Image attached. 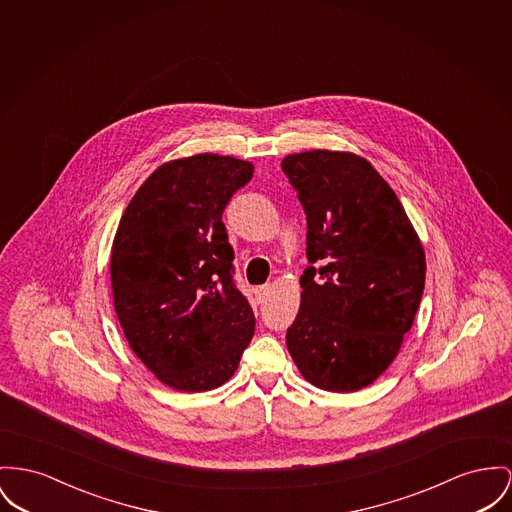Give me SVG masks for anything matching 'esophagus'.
Wrapping results in <instances>:
<instances>
[{"mask_svg":"<svg viewBox=\"0 0 512 512\" xmlns=\"http://www.w3.org/2000/svg\"><path fill=\"white\" fill-rule=\"evenodd\" d=\"M268 295H270V285H262V287L256 289V299H258V303H264V301L268 299Z\"/></svg>","mask_w":512,"mask_h":512,"instance_id":"1","label":"esophagus"}]
</instances>
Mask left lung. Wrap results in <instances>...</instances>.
I'll list each match as a JSON object with an SVG mask.
<instances>
[{"label":"left lung","mask_w":512,"mask_h":512,"mask_svg":"<svg viewBox=\"0 0 512 512\" xmlns=\"http://www.w3.org/2000/svg\"><path fill=\"white\" fill-rule=\"evenodd\" d=\"M307 213L308 266L287 349L310 384L357 392L396 359L425 287V252L373 165L314 149L281 161Z\"/></svg>","instance_id":"left-lung-1"}]
</instances>
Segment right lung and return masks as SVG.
Here are the masks:
<instances>
[{
  "label": "right lung",
  "mask_w": 512,
  "mask_h": 512,
  "mask_svg": "<svg viewBox=\"0 0 512 512\" xmlns=\"http://www.w3.org/2000/svg\"><path fill=\"white\" fill-rule=\"evenodd\" d=\"M252 172V163L215 153L169 161L120 219L110 256L114 310L132 351L174 390L225 384L254 336L221 221Z\"/></svg>",
  "instance_id": "add662e5"
}]
</instances>
